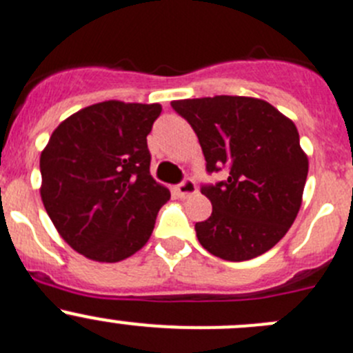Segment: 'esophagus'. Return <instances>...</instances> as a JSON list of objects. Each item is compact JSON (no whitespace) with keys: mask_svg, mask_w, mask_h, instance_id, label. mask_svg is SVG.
<instances>
[{"mask_svg":"<svg viewBox=\"0 0 353 353\" xmlns=\"http://www.w3.org/2000/svg\"><path fill=\"white\" fill-rule=\"evenodd\" d=\"M176 194H179V197H189V196H194V194H197V185L196 182H194L192 179H185L182 183H179L176 185Z\"/></svg>","mask_w":353,"mask_h":353,"instance_id":"obj_1","label":"esophagus"}]
</instances>
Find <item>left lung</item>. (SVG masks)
Here are the masks:
<instances>
[{"instance_id": "8db88e82", "label": "left lung", "mask_w": 353, "mask_h": 353, "mask_svg": "<svg viewBox=\"0 0 353 353\" xmlns=\"http://www.w3.org/2000/svg\"><path fill=\"white\" fill-rule=\"evenodd\" d=\"M171 107L196 132L208 173L227 171L225 180L201 187L213 206L196 223L201 246L227 261L274 248L300 211L308 173L293 121L251 97L174 100Z\"/></svg>"}]
</instances>
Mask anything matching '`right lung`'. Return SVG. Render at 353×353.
<instances>
[{"label":"right lung","instance_id":"right-lung-1","mask_svg":"<svg viewBox=\"0 0 353 353\" xmlns=\"http://www.w3.org/2000/svg\"><path fill=\"white\" fill-rule=\"evenodd\" d=\"M159 103L107 100L57 126L39 157L41 199L62 239L95 261L145 246L170 190L150 176L147 135Z\"/></svg>","mask_w":353,"mask_h":353}]
</instances>
